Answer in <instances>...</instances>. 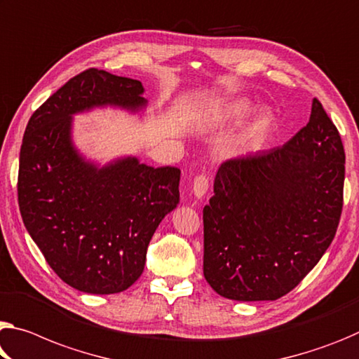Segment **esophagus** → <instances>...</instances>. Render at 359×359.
<instances>
[{
    "instance_id": "34e87169",
    "label": "esophagus",
    "mask_w": 359,
    "mask_h": 359,
    "mask_svg": "<svg viewBox=\"0 0 359 359\" xmlns=\"http://www.w3.org/2000/svg\"><path fill=\"white\" fill-rule=\"evenodd\" d=\"M193 195L196 198H203L209 190V179L206 175H196L195 180H193Z\"/></svg>"
}]
</instances>
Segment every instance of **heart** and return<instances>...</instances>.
I'll return each mask as SVG.
<instances>
[{"instance_id":"b5f03b06","label":"heart","mask_w":359,"mask_h":359,"mask_svg":"<svg viewBox=\"0 0 359 359\" xmlns=\"http://www.w3.org/2000/svg\"><path fill=\"white\" fill-rule=\"evenodd\" d=\"M252 111L251 102L246 99H226L212 102L206 108V121L215 126L222 124L240 123L244 118H248ZM273 128H275V119L269 113H260L254 116L248 126L241 130L238 137V145L244 150H257L269 140Z\"/></svg>"}]
</instances>
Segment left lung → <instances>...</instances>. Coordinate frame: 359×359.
Returning a JSON list of instances; mask_svg holds the SVG:
<instances>
[{
	"label": "left lung",
	"mask_w": 359,
	"mask_h": 359,
	"mask_svg": "<svg viewBox=\"0 0 359 359\" xmlns=\"http://www.w3.org/2000/svg\"><path fill=\"white\" fill-rule=\"evenodd\" d=\"M344 180L342 140L318 99L287 144L222 163L203 209L210 287L240 302L291 292L331 246Z\"/></svg>",
	"instance_id": "obj_1"
}]
</instances>
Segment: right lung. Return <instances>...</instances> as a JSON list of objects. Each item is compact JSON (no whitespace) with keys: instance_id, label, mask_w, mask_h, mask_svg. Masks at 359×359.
Masks as SVG:
<instances>
[{"instance_id":"add662e5","label":"right lung","mask_w":359,"mask_h":359,"mask_svg":"<svg viewBox=\"0 0 359 359\" xmlns=\"http://www.w3.org/2000/svg\"><path fill=\"white\" fill-rule=\"evenodd\" d=\"M137 79L89 68L33 113L19 159V208L27 231L55 275L88 294H116L139 280L147 248L179 204L180 169L135 156L105 166L73 144V115L100 107H147Z\"/></svg>"}]
</instances>
